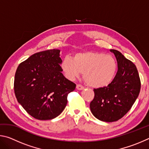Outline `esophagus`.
<instances>
[{
  "label": "esophagus",
  "mask_w": 149,
  "mask_h": 149,
  "mask_svg": "<svg viewBox=\"0 0 149 149\" xmlns=\"http://www.w3.org/2000/svg\"><path fill=\"white\" fill-rule=\"evenodd\" d=\"M76 89L77 90H84V87L82 86L81 85L78 84V85H76Z\"/></svg>",
  "instance_id": "obj_1"
}]
</instances>
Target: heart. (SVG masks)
<instances>
[{
	"instance_id": "heart-1",
	"label": "heart",
	"mask_w": 149,
	"mask_h": 149,
	"mask_svg": "<svg viewBox=\"0 0 149 149\" xmlns=\"http://www.w3.org/2000/svg\"><path fill=\"white\" fill-rule=\"evenodd\" d=\"M65 77L75 80L83 72L86 84L95 88L107 87L114 79L118 64L115 58L103 52H77L73 58L65 56L60 64Z\"/></svg>"
}]
</instances>
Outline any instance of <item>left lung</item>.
<instances>
[{"label":"left lung","instance_id":"obj_1","mask_svg":"<svg viewBox=\"0 0 149 149\" xmlns=\"http://www.w3.org/2000/svg\"><path fill=\"white\" fill-rule=\"evenodd\" d=\"M118 62L114 79L107 87L94 89L95 97L90 103L92 114L99 120L116 122L127 114L141 89V81L137 68L118 50L111 49Z\"/></svg>","mask_w":149,"mask_h":149}]
</instances>
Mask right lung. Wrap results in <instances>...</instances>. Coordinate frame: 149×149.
Segmentation results:
<instances>
[{
  "label": "right lung",
  "mask_w": 149,
  "mask_h": 149,
  "mask_svg": "<svg viewBox=\"0 0 149 149\" xmlns=\"http://www.w3.org/2000/svg\"><path fill=\"white\" fill-rule=\"evenodd\" d=\"M58 49L31 55L20 63L14 78V93L20 104L32 117L51 120L67 104V97L76 85L62 73Z\"/></svg>",
  "instance_id": "add662e5"
}]
</instances>
